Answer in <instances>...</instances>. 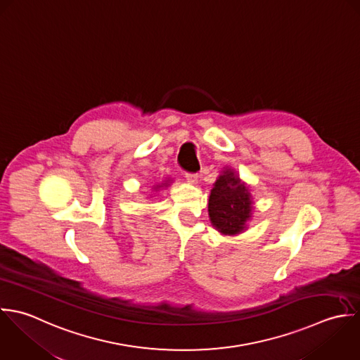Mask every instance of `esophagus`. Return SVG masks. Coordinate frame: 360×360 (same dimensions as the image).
Returning a JSON list of instances; mask_svg holds the SVG:
<instances>
[{"mask_svg": "<svg viewBox=\"0 0 360 360\" xmlns=\"http://www.w3.org/2000/svg\"><path fill=\"white\" fill-rule=\"evenodd\" d=\"M185 178H186V181H188L189 184H192V185H196V184L199 182L198 174H185Z\"/></svg>", "mask_w": 360, "mask_h": 360, "instance_id": "1", "label": "esophagus"}]
</instances>
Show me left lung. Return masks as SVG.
Listing matches in <instances>:
<instances>
[{"instance_id":"1","label":"left lung","mask_w":360,"mask_h":360,"mask_svg":"<svg viewBox=\"0 0 360 360\" xmlns=\"http://www.w3.org/2000/svg\"><path fill=\"white\" fill-rule=\"evenodd\" d=\"M253 214L250 188L231 167H224L209 199L212 225L224 235H238L248 228Z\"/></svg>"}]
</instances>
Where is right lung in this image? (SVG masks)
Masks as SVG:
<instances>
[{
  "mask_svg": "<svg viewBox=\"0 0 360 360\" xmlns=\"http://www.w3.org/2000/svg\"><path fill=\"white\" fill-rule=\"evenodd\" d=\"M169 184H171V179H165L162 184H157V185H154L151 189H153V192L157 193L158 191H161V188H168Z\"/></svg>",
  "mask_w": 360,
  "mask_h": 360,
  "instance_id": "add662e5",
  "label": "right lung"
}]
</instances>
